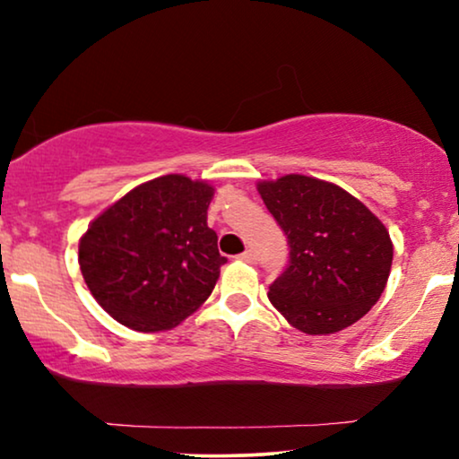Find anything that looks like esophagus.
<instances>
[{
    "instance_id": "34e87169",
    "label": "esophagus",
    "mask_w": 459,
    "mask_h": 459,
    "mask_svg": "<svg viewBox=\"0 0 459 459\" xmlns=\"http://www.w3.org/2000/svg\"><path fill=\"white\" fill-rule=\"evenodd\" d=\"M241 260V263H249V264H254L256 263V254L252 252V249H247V252H243V254H239V256H237Z\"/></svg>"
}]
</instances>
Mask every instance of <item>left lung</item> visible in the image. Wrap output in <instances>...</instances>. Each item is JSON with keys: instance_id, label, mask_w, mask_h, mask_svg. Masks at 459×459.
Masks as SVG:
<instances>
[{"instance_id": "1", "label": "left lung", "mask_w": 459, "mask_h": 459, "mask_svg": "<svg viewBox=\"0 0 459 459\" xmlns=\"http://www.w3.org/2000/svg\"><path fill=\"white\" fill-rule=\"evenodd\" d=\"M288 237L290 264L269 300L305 334L339 333L367 316L390 277V233L362 201L333 182L290 173L256 184Z\"/></svg>"}]
</instances>
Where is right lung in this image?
Listing matches in <instances>:
<instances>
[{
    "label": "right lung",
    "mask_w": 459,
    "mask_h": 459,
    "mask_svg": "<svg viewBox=\"0 0 459 459\" xmlns=\"http://www.w3.org/2000/svg\"><path fill=\"white\" fill-rule=\"evenodd\" d=\"M213 186L169 173L103 210L80 237L82 277L103 309L126 328H176L212 294L226 263L207 226Z\"/></svg>",
    "instance_id": "obj_1"
}]
</instances>
